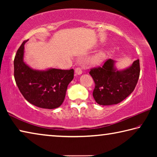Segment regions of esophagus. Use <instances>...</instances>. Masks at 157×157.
I'll return each instance as SVG.
<instances>
[{
  "instance_id": "1",
  "label": "esophagus",
  "mask_w": 157,
  "mask_h": 157,
  "mask_svg": "<svg viewBox=\"0 0 157 157\" xmlns=\"http://www.w3.org/2000/svg\"><path fill=\"white\" fill-rule=\"evenodd\" d=\"M75 73L77 74V75H81V74L82 73V70L80 68H76L75 70Z\"/></svg>"
}]
</instances>
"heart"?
<instances>
[{"mask_svg": "<svg viewBox=\"0 0 157 157\" xmlns=\"http://www.w3.org/2000/svg\"><path fill=\"white\" fill-rule=\"evenodd\" d=\"M103 60H104V55H103L102 53L99 52L90 58L89 62L91 63V64L98 65L102 63L103 62Z\"/></svg>", "mask_w": 157, "mask_h": 157, "instance_id": "b5f03b06", "label": "heart"}]
</instances>
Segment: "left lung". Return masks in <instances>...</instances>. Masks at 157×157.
<instances>
[{
	"label": "left lung",
	"instance_id": "1",
	"mask_svg": "<svg viewBox=\"0 0 157 157\" xmlns=\"http://www.w3.org/2000/svg\"><path fill=\"white\" fill-rule=\"evenodd\" d=\"M114 61L109 59L102 66L92 68L89 74L94 79L93 96L98 104L111 105L121 102L132 94L140 75L139 59L123 71L114 68Z\"/></svg>",
	"mask_w": 157,
	"mask_h": 157
}]
</instances>
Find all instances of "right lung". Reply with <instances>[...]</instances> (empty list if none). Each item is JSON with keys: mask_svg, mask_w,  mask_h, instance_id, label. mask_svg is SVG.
<instances>
[{"mask_svg": "<svg viewBox=\"0 0 157 157\" xmlns=\"http://www.w3.org/2000/svg\"><path fill=\"white\" fill-rule=\"evenodd\" d=\"M26 41L21 45L14 57L16 84L23 96L32 105L50 109L59 107L64 100L68 84L74 78V70H33L23 62Z\"/></svg>", "mask_w": 157, "mask_h": 157, "instance_id": "right-lung-1", "label": "right lung"}]
</instances>
